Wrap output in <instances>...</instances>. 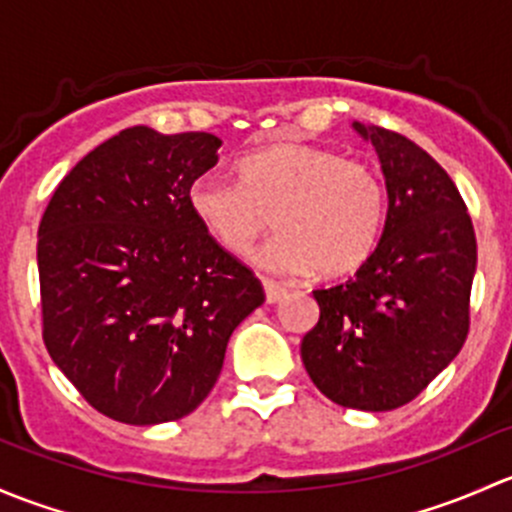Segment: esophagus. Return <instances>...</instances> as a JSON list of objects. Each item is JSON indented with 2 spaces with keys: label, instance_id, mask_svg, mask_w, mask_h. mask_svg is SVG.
<instances>
[{
  "label": "esophagus",
  "instance_id": "esophagus-1",
  "mask_svg": "<svg viewBox=\"0 0 512 512\" xmlns=\"http://www.w3.org/2000/svg\"><path fill=\"white\" fill-rule=\"evenodd\" d=\"M263 288H266L268 303H278V300H283L288 295V286L271 281V278H263Z\"/></svg>",
  "mask_w": 512,
  "mask_h": 512
}]
</instances>
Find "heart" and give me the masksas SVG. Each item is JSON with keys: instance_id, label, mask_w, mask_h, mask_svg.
I'll list each match as a JSON object with an SVG mask.
<instances>
[{"instance_id": "1", "label": "heart", "mask_w": 512, "mask_h": 512, "mask_svg": "<svg viewBox=\"0 0 512 512\" xmlns=\"http://www.w3.org/2000/svg\"><path fill=\"white\" fill-rule=\"evenodd\" d=\"M236 177L239 182L202 175L187 194L194 219L226 254H249L273 217L281 234L254 254L268 271L313 268L323 278H340L372 256L387 194L365 162L286 142L241 157Z\"/></svg>"}]
</instances>
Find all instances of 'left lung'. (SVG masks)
<instances>
[{
	"label": "left lung",
	"mask_w": 512,
	"mask_h": 512,
	"mask_svg": "<svg viewBox=\"0 0 512 512\" xmlns=\"http://www.w3.org/2000/svg\"><path fill=\"white\" fill-rule=\"evenodd\" d=\"M352 125L382 162L387 221L355 278L313 291L320 320L300 357L335 404L389 412L419 397L466 342L476 234L429 152L392 130Z\"/></svg>",
	"instance_id": "8db88e82"
}]
</instances>
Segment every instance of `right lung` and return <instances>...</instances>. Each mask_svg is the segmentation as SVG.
<instances>
[{
    "instance_id": "obj_1",
    "label": "right lung",
    "mask_w": 512,
    "mask_h": 512,
    "mask_svg": "<svg viewBox=\"0 0 512 512\" xmlns=\"http://www.w3.org/2000/svg\"><path fill=\"white\" fill-rule=\"evenodd\" d=\"M219 147L212 133L135 125L88 152L41 217L44 345L81 397L123 424L194 412L234 328L266 300L189 209Z\"/></svg>"
}]
</instances>
